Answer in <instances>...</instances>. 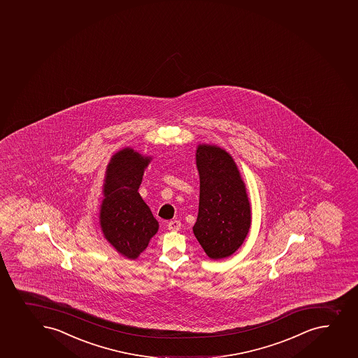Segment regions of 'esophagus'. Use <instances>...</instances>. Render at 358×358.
I'll list each match as a JSON object with an SVG mask.
<instances>
[{
	"label": "esophagus",
	"instance_id": "34e87169",
	"mask_svg": "<svg viewBox=\"0 0 358 358\" xmlns=\"http://www.w3.org/2000/svg\"><path fill=\"white\" fill-rule=\"evenodd\" d=\"M181 229V223L178 220H171L168 223V230L178 231Z\"/></svg>",
	"mask_w": 358,
	"mask_h": 358
}]
</instances>
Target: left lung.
<instances>
[{
  "mask_svg": "<svg viewBox=\"0 0 358 358\" xmlns=\"http://www.w3.org/2000/svg\"><path fill=\"white\" fill-rule=\"evenodd\" d=\"M199 216L194 234L209 258L234 255L251 227V206L232 156L218 145H199Z\"/></svg>",
  "mask_w": 358,
  "mask_h": 358,
  "instance_id": "8db88e82",
  "label": "left lung"
}]
</instances>
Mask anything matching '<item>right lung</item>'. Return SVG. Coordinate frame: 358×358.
I'll return each mask as SVG.
<instances>
[{
    "label": "right lung",
    "mask_w": 358,
    "mask_h": 358,
    "mask_svg": "<svg viewBox=\"0 0 358 358\" xmlns=\"http://www.w3.org/2000/svg\"><path fill=\"white\" fill-rule=\"evenodd\" d=\"M152 157L124 148L108 163L99 222L106 241L121 255L136 259L159 230V223L138 190Z\"/></svg>",
    "instance_id": "add662e5"
}]
</instances>
